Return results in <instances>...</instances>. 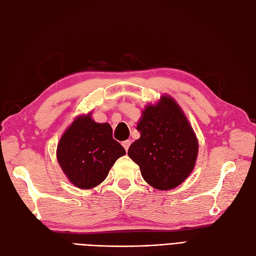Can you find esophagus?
<instances>
[{
	"label": "esophagus",
	"mask_w": 256,
	"mask_h": 256,
	"mask_svg": "<svg viewBox=\"0 0 256 256\" xmlns=\"http://www.w3.org/2000/svg\"><path fill=\"white\" fill-rule=\"evenodd\" d=\"M122 144L124 148H125L126 150H128V148H129V146H130V144H131V141H130V140H126V141H124Z\"/></svg>",
	"instance_id": "obj_1"
}]
</instances>
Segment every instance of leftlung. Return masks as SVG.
Listing matches in <instances>:
<instances>
[{"label":"left lung","mask_w":256,"mask_h":256,"mask_svg":"<svg viewBox=\"0 0 256 256\" xmlns=\"http://www.w3.org/2000/svg\"><path fill=\"white\" fill-rule=\"evenodd\" d=\"M140 138L130 145L128 156L140 167L144 181L154 188H176L194 170L198 139L178 102L162 94L148 103L138 122Z\"/></svg>","instance_id":"1"}]
</instances>
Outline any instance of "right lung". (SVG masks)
Returning <instances> with one entry per match:
<instances>
[{"label":"right lung","instance_id":"add662e5","mask_svg":"<svg viewBox=\"0 0 256 256\" xmlns=\"http://www.w3.org/2000/svg\"><path fill=\"white\" fill-rule=\"evenodd\" d=\"M92 112L74 118L57 145V160L64 174L74 186L92 190L106 178L110 169L126 154L113 139L108 122H96Z\"/></svg>","mask_w":256,"mask_h":256}]
</instances>
